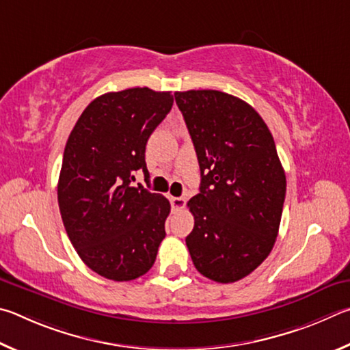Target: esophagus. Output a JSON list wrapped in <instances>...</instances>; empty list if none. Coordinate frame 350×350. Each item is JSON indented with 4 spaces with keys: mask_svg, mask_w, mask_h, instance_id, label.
Wrapping results in <instances>:
<instances>
[{
    "mask_svg": "<svg viewBox=\"0 0 350 350\" xmlns=\"http://www.w3.org/2000/svg\"><path fill=\"white\" fill-rule=\"evenodd\" d=\"M170 204H172V209H174V211H180L186 206V198L174 197V198H170Z\"/></svg>",
    "mask_w": 350,
    "mask_h": 350,
    "instance_id": "34e87169",
    "label": "esophagus"
}]
</instances>
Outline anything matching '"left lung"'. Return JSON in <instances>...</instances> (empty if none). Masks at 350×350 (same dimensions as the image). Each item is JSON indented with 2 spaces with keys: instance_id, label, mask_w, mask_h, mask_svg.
Instances as JSON below:
<instances>
[{
  "instance_id": "obj_1",
  "label": "left lung",
  "mask_w": 350,
  "mask_h": 350,
  "mask_svg": "<svg viewBox=\"0 0 350 350\" xmlns=\"http://www.w3.org/2000/svg\"><path fill=\"white\" fill-rule=\"evenodd\" d=\"M201 170L186 244L197 271L235 283L267 258L277 240L286 175L271 131L246 101L219 90L175 92Z\"/></svg>"
}]
</instances>
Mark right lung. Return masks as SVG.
<instances>
[{
  "mask_svg": "<svg viewBox=\"0 0 350 350\" xmlns=\"http://www.w3.org/2000/svg\"><path fill=\"white\" fill-rule=\"evenodd\" d=\"M170 92L133 88L95 98L66 143L58 204L79 258L101 277L131 281L155 262L170 203L133 187L146 167L147 139L170 112Z\"/></svg>",
  "mask_w": 350,
  "mask_h": 350,
  "instance_id": "1",
  "label": "right lung"
}]
</instances>
